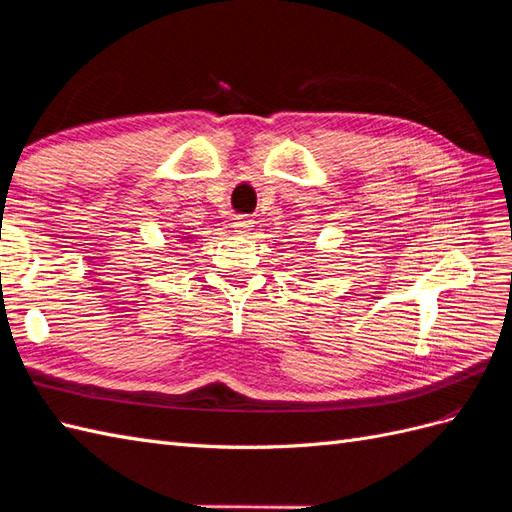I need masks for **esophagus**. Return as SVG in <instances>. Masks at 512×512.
<instances>
[{
    "mask_svg": "<svg viewBox=\"0 0 512 512\" xmlns=\"http://www.w3.org/2000/svg\"><path fill=\"white\" fill-rule=\"evenodd\" d=\"M233 227H235V231H238V233H246V231H251L253 220H248L246 216H235Z\"/></svg>",
    "mask_w": 512,
    "mask_h": 512,
    "instance_id": "1",
    "label": "esophagus"
}]
</instances>
